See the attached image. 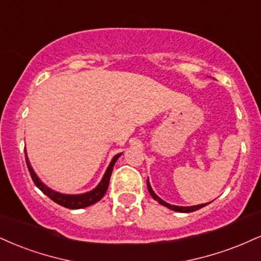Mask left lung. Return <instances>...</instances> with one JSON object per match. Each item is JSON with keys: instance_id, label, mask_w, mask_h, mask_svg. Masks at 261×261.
<instances>
[{"instance_id": "8db88e82", "label": "left lung", "mask_w": 261, "mask_h": 261, "mask_svg": "<svg viewBox=\"0 0 261 261\" xmlns=\"http://www.w3.org/2000/svg\"><path fill=\"white\" fill-rule=\"evenodd\" d=\"M147 187H148V191H149L150 196L153 197V199H155L156 202H158L159 204H162V205L168 206L169 209L175 210V212H180V213H192V212H196V210H198V209H200V208H203V206L208 205V204H209V203H206V204H199V205H193V206H178V205H171V204L166 203V202H164V200H163L162 198H159V197L156 196V194H155L154 192H153L152 187H150V185H149V181H147Z\"/></svg>"}]
</instances>
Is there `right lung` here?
I'll list each match as a JSON object with an SVG mask.
<instances>
[{
    "mask_svg": "<svg viewBox=\"0 0 261 261\" xmlns=\"http://www.w3.org/2000/svg\"><path fill=\"white\" fill-rule=\"evenodd\" d=\"M120 155H121V153L120 154H117L114 158L112 159L111 164H109L108 169H107V171L105 174V176H103L102 181L99 182L98 186H97L95 190L90 191V192L84 193V194H62V193L56 192V191H52L51 188H48L46 185H43L42 182L40 181V178L36 176V174L34 172L33 168H31L30 162H29V159H28L27 154H25V161H27L28 169H29L30 176H31V178H33L34 184H35L36 186L39 187L47 197H49L53 202L59 204V205L64 206V208L81 209V208H86V206H89V205H92V204L97 203L98 200L103 198V196L106 194L107 190H108L109 180H111V175L113 171V166H114L115 162L118 161V158Z\"/></svg>",
    "mask_w": 261,
    "mask_h": 261,
    "instance_id": "obj_1",
    "label": "right lung"
}]
</instances>
